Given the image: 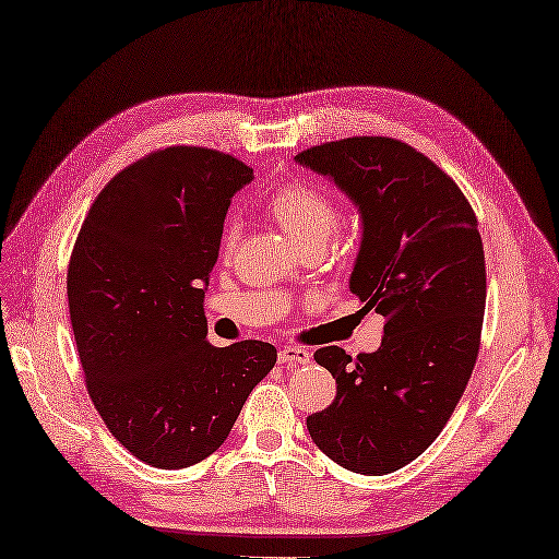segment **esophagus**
Wrapping results in <instances>:
<instances>
[{
  "mask_svg": "<svg viewBox=\"0 0 559 559\" xmlns=\"http://www.w3.org/2000/svg\"><path fill=\"white\" fill-rule=\"evenodd\" d=\"M277 358L282 365H286V368H292V365H298V362H310L312 354L302 349V346H284V349H280Z\"/></svg>",
  "mask_w": 559,
  "mask_h": 559,
  "instance_id": "obj_1",
  "label": "esophagus"
}]
</instances>
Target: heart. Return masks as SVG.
<instances>
[{
    "label": "heart",
    "mask_w": 559,
    "mask_h": 559,
    "mask_svg": "<svg viewBox=\"0 0 559 559\" xmlns=\"http://www.w3.org/2000/svg\"><path fill=\"white\" fill-rule=\"evenodd\" d=\"M265 213L275 219L298 249L323 247L340 226V205L329 191L312 182H286L265 201ZM238 242V226L228 222L222 234V252L228 254Z\"/></svg>",
    "instance_id": "heart-1"
}]
</instances>
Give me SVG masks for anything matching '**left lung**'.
I'll return each instance as SVG.
<instances>
[{
	"mask_svg": "<svg viewBox=\"0 0 559 559\" xmlns=\"http://www.w3.org/2000/svg\"><path fill=\"white\" fill-rule=\"evenodd\" d=\"M358 207L362 238L349 277L362 310L386 317L374 354H314L337 383L307 416L314 444L368 476L409 465L444 430L478 356L486 259L460 187L412 145L354 136L296 155Z\"/></svg>",
	"mask_w": 559,
	"mask_h": 559,
	"instance_id": "1",
	"label": "left lung"
}]
</instances>
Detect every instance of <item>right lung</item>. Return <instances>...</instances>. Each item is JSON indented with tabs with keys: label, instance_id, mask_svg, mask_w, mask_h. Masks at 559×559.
I'll return each instance as SVG.
<instances>
[{
	"label": "right lung",
	"instance_id": "obj_1",
	"mask_svg": "<svg viewBox=\"0 0 559 559\" xmlns=\"http://www.w3.org/2000/svg\"><path fill=\"white\" fill-rule=\"evenodd\" d=\"M254 170L207 147H164L120 170L75 238L67 296L87 393L145 465L213 455L273 370L259 340L213 346L203 312L224 217Z\"/></svg>",
	"mask_w": 559,
	"mask_h": 559
}]
</instances>
